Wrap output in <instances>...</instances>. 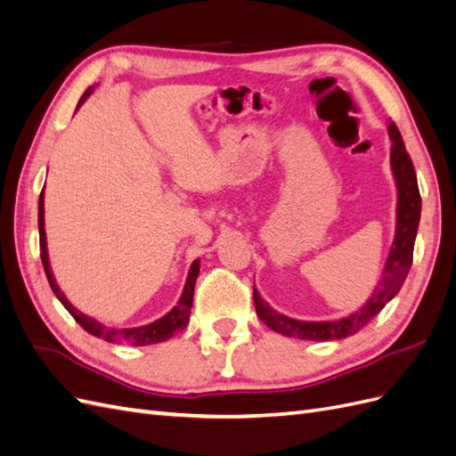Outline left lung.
Instances as JSON below:
<instances>
[{
  "mask_svg": "<svg viewBox=\"0 0 456 456\" xmlns=\"http://www.w3.org/2000/svg\"><path fill=\"white\" fill-rule=\"evenodd\" d=\"M388 133L392 139V171L397 183V230L388 260H386L382 272V280L377 285L375 293H372V297L367 300V305L362 310L350 314L348 317H342V320L297 322L270 308L268 302L262 300L255 289L253 300L256 314L275 333L306 340L346 338L363 329L397 295L399 289H402L412 265V249H415V238L420 223L422 200L415 167H412L411 156L407 154L402 133H399L395 123H390Z\"/></svg>",
  "mask_w": 456,
  "mask_h": 456,
  "instance_id": "obj_1",
  "label": "left lung"
}]
</instances>
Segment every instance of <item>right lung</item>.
<instances>
[{"label":"right lung","mask_w":456,"mask_h":456,"mask_svg":"<svg viewBox=\"0 0 456 456\" xmlns=\"http://www.w3.org/2000/svg\"><path fill=\"white\" fill-rule=\"evenodd\" d=\"M93 89H87L86 94L79 99V104L84 102L87 96L91 94ZM77 104V108H79ZM37 224H39V251H41V262H44V270L45 275L49 280V285L53 289V293L57 295V298L62 302V306L70 312V315L74 320L84 327L87 333L99 337L106 342H127L133 344V346H146V344H156V342H163L171 338L178 330H183L188 325L190 320V312H191V300H194V287H196V280H198V273H200V260H196L194 265L190 268L188 273V280H186V287H184V293L178 300V305L167 314L163 315L161 320L144 325V327H136V329H110L104 327L102 323L94 322L93 317L81 314L79 310H76L68 298L64 297V293L59 289V285L54 283L53 280V273L49 268V258H47V243H45V228H44V190H41L39 194V213H37Z\"/></svg>","instance_id":"obj_1"}]
</instances>
